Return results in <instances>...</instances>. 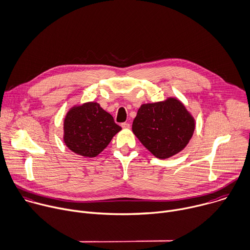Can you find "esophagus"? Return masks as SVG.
Masks as SVG:
<instances>
[{
  "mask_svg": "<svg viewBox=\"0 0 250 250\" xmlns=\"http://www.w3.org/2000/svg\"><path fill=\"white\" fill-rule=\"evenodd\" d=\"M121 127L123 129H129L130 128V124L127 123V122H123V123H121Z\"/></svg>",
  "mask_w": 250,
  "mask_h": 250,
  "instance_id": "obj_1",
  "label": "esophagus"
}]
</instances>
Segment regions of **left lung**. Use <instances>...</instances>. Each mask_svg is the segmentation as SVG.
Wrapping results in <instances>:
<instances>
[{
    "label": "left lung",
    "instance_id": "1",
    "mask_svg": "<svg viewBox=\"0 0 250 250\" xmlns=\"http://www.w3.org/2000/svg\"><path fill=\"white\" fill-rule=\"evenodd\" d=\"M195 129L193 117L176 98L143 104L132 125L133 133L156 158L167 159L186 146Z\"/></svg>",
    "mask_w": 250,
    "mask_h": 250
}]
</instances>
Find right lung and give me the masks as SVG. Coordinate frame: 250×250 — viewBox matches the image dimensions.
Segmentation results:
<instances>
[{"instance_id":"1","label":"right lung","mask_w":250,"mask_h":250,"mask_svg":"<svg viewBox=\"0 0 250 250\" xmlns=\"http://www.w3.org/2000/svg\"><path fill=\"white\" fill-rule=\"evenodd\" d=\"M121 130L113 117L96 103L71 108L64 121V142L74 153L93 158Z\"/></svg>"}]
</instances>
